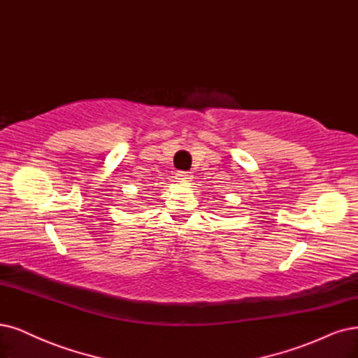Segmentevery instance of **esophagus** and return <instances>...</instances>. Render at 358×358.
Here are the masks:
<instances>
[{"label":"esophagus","mask_w":358,"mask_h":358,"mask_svg":"<svg viewBox=\"0 0 358 358\" xmlns=\"http://www.w3.org/2000/svg\"><path fill=\"white\" fill-rule=\"evenodd\" d=\"M176 178L178 180V182L189 184V182L193 180V176H192V172H187V171H180V172H177Z\"/></svg>","instance_id":"esophagus-1"}]
</instances>
